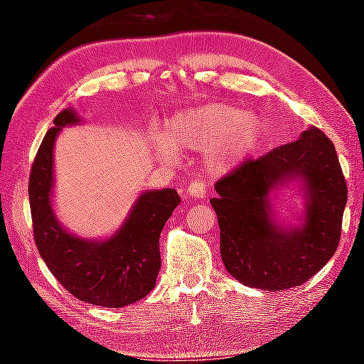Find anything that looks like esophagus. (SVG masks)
Segmentation results:
<instances>
[{
  "label": "esophagus",
  "instance_id": "1",
  "mask_svg": "<svg viewBox=\"0 0 364 364\" xmlns=\"http://www.w3.org/2000/svg\"><path fill=\"white\" fill-rule=\"evenodd\" d=\"M188 194L196 197V199H204L207 196V188L204 181H193L188 186Z\"/></svg>",
  "mask_w": 364,
  "mask_h": 364
}]
</instances>
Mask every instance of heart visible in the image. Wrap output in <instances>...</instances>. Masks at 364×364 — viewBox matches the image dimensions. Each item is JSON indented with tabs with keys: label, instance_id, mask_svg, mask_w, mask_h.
Segmentation results:
<instances>
[{
	"label": "heart",
	"instance_id": "1",
	"mask_svg": "<svg viewBox=\"0 0 364 364\" xmlns=\"http://www.w3.org/2000/svg\"><path fill=\"white\" fill-rule=\"evenodd\" d=\"M262 134L258 115L226 104H207L171 117L165 133L152 134L151 144L164 160H175L178 147L205 149L207 168L225 173L254 152Z\"/></svg>",
	"mask_w": 364,
	"mask_h": 364
}]
</instances>
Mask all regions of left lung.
Wrapping results in <instances>:
<instances>
[{
    "label": "left lung",
    "mask_w": 364,
    "mask_h": 364,
    "mask_svg": "<svg viewBox=\"0 0 364 364\" xmlns=\"http://www.w3.org/2000/svg\"><path fill=\"white\" fill-rule=\"evenodd\" d=\"M306 186L302 225L289 230L274 220L269 194L286 181ZM210 204L220 226V254L232 278L263 291L306 282L336 254L347 183L332 141L308 128L294 143L249 159L215 183Z\"/></svg>",
    "instance_id": "8db88e82"
}]
</instances>
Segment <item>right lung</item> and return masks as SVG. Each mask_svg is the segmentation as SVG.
Masks as SVG:
<instances>
[{"label":"right lung","mask_w":364,"mask_h":364,"mask_svg":"<svg viewBox=\"0 0 364 364\" xmlns=\"http://www.w3.org/2000/svg\"><path fill=\"white\" fill-rule=\"evenodd\" d=\"M80 117L65 109L54 119L36 152L28 181L35 244L46 267L73 297L107 308L141 300L156 286L160 269L159 237L180 204L175 189L146 191L125 223L106 241H90L65 231L53 210V151L56 136Z\"/></svg>","instance_id":"right-lung-1"}]
</instances>
